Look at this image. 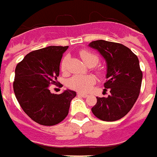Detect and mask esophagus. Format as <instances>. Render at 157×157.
Masks as SVG:
<instances>
[{
    "label": "esophagus",
    "instance_id": "obj_1",
    "mask_svg": "<svg viewBox=\"0 0 157 157\" xmlns=\"http://www.w3.org/2000/svg\"><path fill=\"white\" fill-rule=\"evenodd\" d=\"M78 96L83 97V98H87V97H88V94H83V93H78Z\"/></svg>",
    "mask_w": 157,
    "mask_h": 157
}]
</instances>
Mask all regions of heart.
Instances as JSON below:
<instances>
[{"mask_svg": "<svg viewBox=\"0 0 157 157\" xmlns=\"http://www.w3.org/2000/svg\"><path fill=\"white\" fill-rule=\"evenodd\" d=\"M80 56L85 62L86 64L89 67H94L98 63V57L90 52L83 50L80 53ZM68 60H69V57L65 56L61 61L60 67L61 70L63 72L67 71ZM95 83H96V78L93 75H74L69 79L68 86L75 91L85 93L88 92Z\"/></svg>", "mask_w": 157, "mask_h": 157, "instance_id": "b5f03b06", "label": "heart"}]
</instances>
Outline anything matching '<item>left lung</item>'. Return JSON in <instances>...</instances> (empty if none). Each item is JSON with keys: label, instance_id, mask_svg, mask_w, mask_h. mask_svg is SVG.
I'll return each mask as SVG.
<instances>
[{"label": "left lung", "instance_id": "obj_1", "mask_svg": "<svg viewBox=\"0 0 157 157\" xmlns=\"http://www.w3.org/2000/svg\"><path fill=\"white\" fill-rule=\"evenodd\" d=\"M88 46L104 58L108 78L104 88H110L107 98H97L92 112L102 121L119 120L128 113L140 94L142 72L138 58L122 44L99 40L89 43Z\"/></svg>", "mask_w": 157, "mask_h": 157}]
</instances>
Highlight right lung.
Wrapping results in <instances>:
<instances>
[{
  "mask_svg": "<svg viewBox=\"0 0 157 157\" xmlns=\"http://www.w3.org/2000/svg\"><path fill=\"white\" fill-rule=\"evenodd\" d=\"M69 46H48L29 53L16 65L14 93L21 108L33 121L44 126L62 122L69 113L76 92L51 94L49 86L57 83L59 64Z\"/></svg>",
  "mask_w": 157,
  "mask_h": 157,
  "instance_id": "add662e5",
  "label": "right lung"
}]
</instances>
